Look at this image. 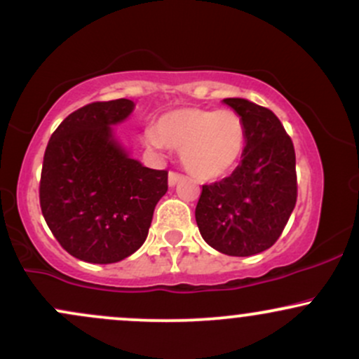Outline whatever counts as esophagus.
Instances as JSON below:
<instances>
[{"mask_svg":"<svg viewBox=\"0 0 359 359\" xmlns=\"http://www.w3.org/2000/svg\"><path fill=\"white\" fill-rule=\"evenodd\" d=\"M182 179H184V175L179 174V172H170V174H168V185H170V187H174V185L177 182H180Z\"/></svg>","mask_w":359,"mask_h":359,"instance_id":"1","label":"esophagus"}]
</instances>
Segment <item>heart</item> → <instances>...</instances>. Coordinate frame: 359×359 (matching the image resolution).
I'll use <instances>...</instances> for the list:
<instances>
[{
  "instance_id": "b5f03b06",
  "label": "heart",
  "mask_w": 359,
  "mask_h": 359,
  "mask_svg": "<svg viewBox=\"0 0 359 359\" xmlns=\"http://www.w3.org/2000/svg\"><path fill=\"white\" fill-rule=\"evenodd\" d=\"M145 142L154 148H179L184 167L201 180H217L240 162L246 145L243 118L231 109L180 108L148 128Z\"/></svg>"
}]
</instances>
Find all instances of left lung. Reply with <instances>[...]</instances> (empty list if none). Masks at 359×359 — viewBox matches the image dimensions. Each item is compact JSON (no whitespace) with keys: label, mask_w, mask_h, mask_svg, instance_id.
I'll return each instance as SVG.
<instances>
[{"label":"left lung","mask_w":359,"mask_h":359,"mask_svg":"<svg viewBox=\"0 0 359 359\" xmlns=\"http://www.w3.org/2000/svg\"><path fill=\"white\" fill-rule=\"evenodd\" d=\"M243 118L246 147L229 177L203 185L196 208L201 236L229 257H251L275 245L297 203L294 143L269 108L224 100Z\"/></svg>","instance_id":"1"}]
</instances>
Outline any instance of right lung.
I'll use <instances>...</instances> for the list:
<instances>
[{
  "instance_id": "obj_1",
  "label": "right lung",
  "mask_w": 359,
  "mask_h": 359,
  "mask_svg": "<svg viewBox=\"0 0 359 359\" xmlns=\"http://www.w3.org/2000/svg\"><path fill=\"white\" fill-rule=\"evenodd\" d=\"M130 100L90 102L69 114L45 148L40 208L60 246L89 263H116L147 240L168 172L130 158L111 126L130 116Z\"/></svg>"
}]
</instances>
